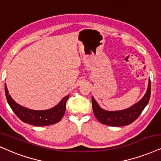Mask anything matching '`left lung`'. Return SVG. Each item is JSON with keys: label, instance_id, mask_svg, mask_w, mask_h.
Listing matches in <instances>:
<instances>
[{"label": "left lung", "instance_id": "8db88e82", "mask_svg": "<svg viewBox=\"0 0 161 161\" xmlns=\"http://www.w3.org/2000/svg\"><path fill=\"white\" fill-rule=\"evenodd\" d=\"M151 96V81L148 82L147 92L140 102L130 108L120 111H106L102 109L92 97V104L95 116L102 124L110 126H125L131 124L140 116L149 102Z\"/></svg>", "mask_w": 161, "mask_h": 161}]
</instances>
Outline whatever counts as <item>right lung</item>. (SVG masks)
Masks as SVG:
<instances>
[{"mask_svg": "<svg viewBox=\"0 0 161 161\" xmlns=\"http://www.w3.org/2000/svg\"><path fill=\"white\" fill-rule=\"evenodd\" d=\"M5 94L7 100L12 110L22 122L35 126H47L55 124L61 120L66 108V102L69 96L64 98L54 108L47 110H33L18 104L8 94L5 84Z\"/></svg>", "mask_w": 161, "mask_h": 161, "instance_id": "obj_1", "label": "right lung"}]
</instances>
